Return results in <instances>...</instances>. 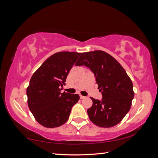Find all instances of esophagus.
<instances>
[{
  "label": "esophagus",
  "mask_w": 158,
  "mask_h": 158,
  "mask_svg": "<svg viewBox=\"0 0 158 158\" xmlns=\"http://www.w3.org/2000/svg\"><path fill=\"white\" fill-rule=\"evenodd\" d=\"M85 97L83 96H81V95H80V99L81 100H83V99H85Z\"/></svg>",
  "instance_id": "obj_1"
}]
</instances>
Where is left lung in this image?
<instances>
[{
    "label": "left lung",
    "instance_id": "left-lung-1",
    "mask_svg": "<svg viewBox=\"0 0 158 158\" xmlns=\"http://www.w3.org/2000/svg\"><path fill=\"white\" fill-rule=\"evenodd\" d=\"M85 65L95 75L102 101L91 97L87 110L90 120L100 127L118 124L129 112L134 98L133 83L125 70L111 55L102 50L82 53L76 66Z\"/></svg>",
    "mask_w": 158,
    "mask_h": 158
}]
</instances>
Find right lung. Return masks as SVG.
Instances as JSON below:
<instances>
[{"label":"right lung","mask_w":158,"mask_h":158,"mask_svg":"<svg viewBox=\"0 0 158 158\" xmlns=\"http://www.w3.org/2000/svg\"><path fill=\"white\" fill-rule=\"evenodd\" d=\"M81 53L59 52L50 56L33 74L27 87V104L37 122L46 128L68 120L78 94L61 93L69 71Z\"/></svg>","instance_id":"right-lung-1"}]
</instances>
